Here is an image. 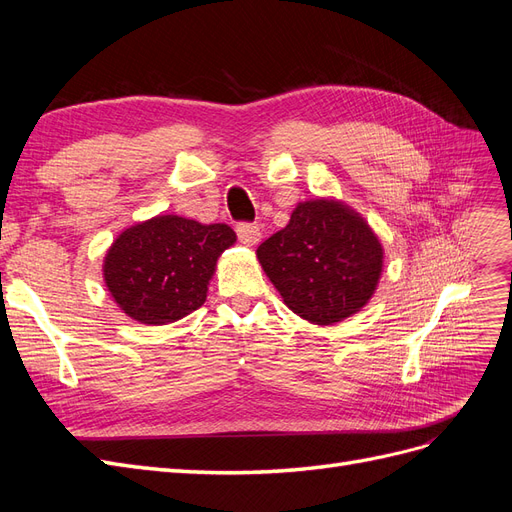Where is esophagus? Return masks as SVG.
I'll return each mask as SVG.
<instances>
[{
	"instance_id": "esophagus-1",
	"label": "esophagus",
	"mask_w": 512,
	"mask_h": 512,
	"mask_svg": "<svg viewBox=\"0 0 512 512\" xmlns=\"http://www.w3.org/2000/svg\"><path fill=\"white\" fill-rule=\"evenodd\" d=\"M237 237L243 245H256L262 237L260 226L258 224H250V222H243L237 226Z\"/></svg>"
}]
</instances>
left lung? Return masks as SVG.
<instances>
[{
	"mask_svg": "<svg viewBox=\"0 0 512 512\" xmlns=\"http://www.w3.org/2000/svg\"><path fill=\"white\" fill-rule=\"evenodd\" d=\"M256 256L294 314L335 324L374 297L384 252L354 209L316 198L299 203L286 228L260 243Z\"/></svg>",
	"mask_w": 512,
	"mask_h": 512,
	"instance_id": "obj_1",
	"label": "left lung"
}]
</instances>
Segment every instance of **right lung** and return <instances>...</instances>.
Here are the masks:
<instances>
[{
  "label": "right lung",
  "mask_w": 512,
  "mask_h": 512,
  "mask_svg": "<svg viewBox=\"0 0 512 512\" xmlns=\"http://www.w3.org/2000/svg\"><path fill=\"white\" fill-rule=\"evenodd\" d=\"M237 241L226 224L158 215L126 228L104 256V284L132 320L168 324L207 301L215 262Z\"/></svg>",
  "instance_id": "obj_1"
}]
</instances>
